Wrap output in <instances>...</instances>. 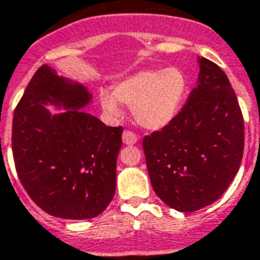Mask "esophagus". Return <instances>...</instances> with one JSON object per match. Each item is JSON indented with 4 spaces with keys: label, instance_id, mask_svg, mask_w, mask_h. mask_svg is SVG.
Returning <instances> with one entry per match:
<instances>
[{
    "label": "esophagus",
    "instance_id": "34e87169",
    "mask_svg": "<svg viewBox=\"0 0 260 260\" xmlns=\"http://www.w3.org/2000/svg\"><path fill=\"white\" fill-rule=\"evenodd\" d=\"M138 142V136L131 132V131H124L122 134V143L128 144V146H132V144H136Z\"/></svg>",
    "mask_w": 260,
    "mask_h": 260
}]
</instances>
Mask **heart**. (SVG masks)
<instances>
[{
	"label": "heart",
	"instance_id": "1",
	"mask_svg": "<svg viewBox=\"0 0 260 260\" xmlns=\"http://www.w3.org/2000/svg\"><path fill=\"white\" fill-rule=\"evenodd\" d=\"M185 88L187 79L178 68L144 69L117 83L113 92L101 91L99 101L104 110L112 114L118 113V102L132 108L138 125L158 131L177 116Z\"/></svg>",
	"mask_w": 260,
	"mask_h": 260
}]
</instances>
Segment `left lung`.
Wrapping results in <instances>:
<instances>
[{
  "label": "left lung",
  "mask_w": 260,
  "mask_h": 260,
  "mask_svg": "<svg viewBox=\"0 0 260 260\" xmlns=\"http://www.w3.org/2000/svg\"><path fill=\"white\" fill-rule=\"evenodd\" d=\"M198 64V82L181 112L143 139L154 191L181 213L218 201L240 169L244 150V120L229 79L205 57Z\"/></svg>",
  "instance_id": "8db88e82"
}]
</instances>
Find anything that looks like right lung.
Returning <instances> with one entry per match:
<instances>
[{
  "label": "right lung",
  "mask_w": 260,
  "mask_h": 260,
  "mask_svg": "<svg viewBox=\"0 0 260 260\" xmlns=\"http://www.w3.org/2000/svg\"><path fill=\"white\" fill-rule=\"evenodd\" d=\"M92 95L82 83L38 69L13 116L12 151L29 198L65 219H90L116 192L121 126H108L84 112ZM46 106L61 108L51 113Z\"/></svg>",
  "instance_id": "obj_1"
}]
</instances>
